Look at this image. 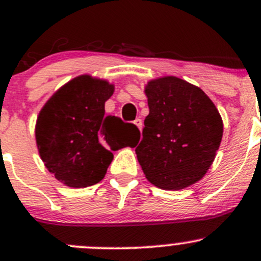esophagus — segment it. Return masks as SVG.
Wrapping results in <instances>:
<instances>
[{
    "instance_id": "esophagus-1",
    "label": "esophagus",
    "mask_w": 261,
    "mask_h": 261,
    "mask_svg": "<svg viewBox=\"0 0 261 261\" xmlns=\"http://www.w3.org/2000/svg\"><path fill=\"white\" fill-rule=\"evenodd\" d=\"M134 124H135V125H136V126H137V127H139V128H140V130H141V128H142V120H141V119H140V118H137V119H136V120H135V121H134Z\"/></svg>"
}]
</instances>
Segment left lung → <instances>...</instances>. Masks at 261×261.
Wrapping results in <instances>:
<instances>
[{"label": "left lung", "mask_w": 261, "mask_h": 261, "mask_svg": "<svg viewBox=\"0 0 261 261\" xmlns=\"http://www.w3.org/2000/svg\"><path fill=\"white\" fill-rule=\"evenodd\" d=\"M145 92L149 114L135 151L146 178L164 190L195 184L220 147V113L199 87L174 76L151 81Z\"/></svg>", "instance_id": "1"}]
</instances>
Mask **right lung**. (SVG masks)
<instances>
[{"label": "right lung", "instance_id": "1", "mask_svg": "<svg viewBox=\"0 0 261 261\" xmlns=\"http://www.w3.org/2000/svg\"><path fill=\"white\" fill-rule=\"evenodd\" d=\"M114 86L91 76L62 86L40 110L35 139L45 167L71 188L97 184L113 161V151L134 147L140 140L136 125L113 115L104 104Z\"/></svg>", "mask_w": 261, "mask_h": 261}]
</instances>
